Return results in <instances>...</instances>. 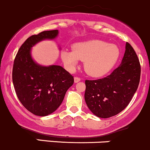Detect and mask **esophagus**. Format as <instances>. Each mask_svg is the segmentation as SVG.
Returning a JSON list of instances; mask_svg holds the SVG:
<instances>
[{"label": "esophagus", "mask_w": 150, "mask_h": 150, "mask_svg": "<svg viewBox=\"0 0 150 150\" xmlns=\"http://www.w3.org/2000/svg\"><path fill=\"white\" fill-rule=\"evenodd\" d=\"M80 80H81V79H80L79 77H74V82L75 83L79 82V81H80Z\"/></svg>", "instance_id": "obj_1"}]
</instances>
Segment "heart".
<instances>
[{"label": "heart", "instance_id": "obj_1", "mask_svg": "<svg viewBox=\"0 0 150 150\" xmlns=\"http://www.w3.org/2000/svg\"><path fill=\"white\" fill-rule=\"evenodd\" d=\"M119 56L120 50L116 45L100 40L77 43L73 50L61 52L62 60L69 71L75 70L79 60L84 61L85 71L95 77L107 74L116 64Z\"/></svg>", "mask_w": 150, "mask_h": 150}]
</instances>
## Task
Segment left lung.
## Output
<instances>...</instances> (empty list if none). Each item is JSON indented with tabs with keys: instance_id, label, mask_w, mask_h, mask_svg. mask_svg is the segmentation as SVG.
Listing matches in <instances>:
<instances>
[{
	"instance_id": "8db88e82",
	"label": "left lung",
	"mask_w": 150,
	"mask_h": 150,
	"mask_svg": "<svg viewBox=\"0 0 150 150\" xmlns=\"http://www.w3.org/2000/svg\"><path fill=\"white\" fill-rule=\"evenodd\" d=\"M141 66L136 52L126 42L121 64L110 75L86 80L84 99L96 116L109 118L122 112L129 104L139 87Z\"/></svg>"
}]
</instances>
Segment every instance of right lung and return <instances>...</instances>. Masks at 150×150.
I'll use <instances>...</instances> for the list:
<instances>
[{"mask_svg": "<svg viewBox=\"0 0 150 150\" xmlns=\"http://www.w3.org/2000/svg\"><path fill=\"white\" fill-rule=\"evenodd\" d=\"M58 30L43 31L30 36L20 47L14 61L12 81L22 104L33 115L44 117L60 106L68 89L74 84V76L62 66H43L32 58L30 50L45 39L52 40Z\"/></svg>", "mask_w": 150, "mask_h": 150, "instance_id": "add662e5", "label": "right lung"}]
</instances>
